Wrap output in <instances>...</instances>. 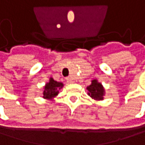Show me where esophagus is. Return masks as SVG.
Segmentation results:
<instances>
[{
  "label": "esophagus",
  "mask_w": 145,
  "mask_h": 145,
  "mask_svg": "<svg viewBox=\"0 0 145 145\" xmlns=\"http://www.w3.org/2000/svg\"><path fill=\"white\" fill-rule=\"evenodd\" d=\"M66 81L68 82V83H74V80H73V79L71 77H68V78H66Z\"/></svg>",
  "instance_id": "obj_1"
}]
</instances>
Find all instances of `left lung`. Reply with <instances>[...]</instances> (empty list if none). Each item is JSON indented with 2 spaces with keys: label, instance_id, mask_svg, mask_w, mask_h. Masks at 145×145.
<instances>
[{
  "label": "left lung",
  "instance_id": "left-lung-1",
  "mask_svg": "<svg viewBox=\"0 0 145 145\" xmlns=\"http://www.w3.org/2000/svg\"><path fill=\"white\" fill-rule=\"evenodd\" d=\"M87 94L92 99L96 101H102L105 96V88L103 87L102 84L97 80V79H94L91 80L90 86L86 87Z\"/></svg>",
  "mask_w": 145,
  "mask_h": 145
}]
</instances>
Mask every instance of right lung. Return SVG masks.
I'll use <instances>...</instances> for the list:
<instances>
[{
  "instance_id": "add662e5",
  "label": "right lung",
  "mask_w": 145,
  "mask_h": 145,
  "mask_svg": "<svg viewBox=\"0 0 145 145\" xmlns=\"http://www.w3.org/2000/svg\"><path fill=\"white\" fill-rule=\"evenodd\" d=\"M64 87V84L62 82H59L54 80L53 77H49L48 81L45 84L43 90V98L54 101L55 97H57L59 90Z\"/></svg>"
}]
</instances>
